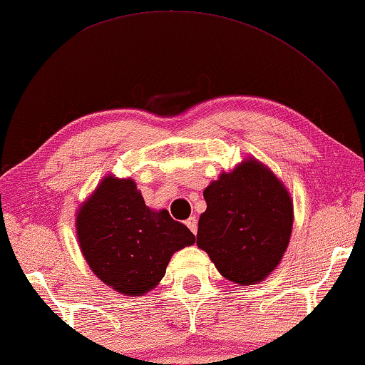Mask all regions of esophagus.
Instances as JSON below:
<instances>
[{"instance_id": "obj_1", "label": "esophagus", "mask_w": 365, "mask_h": 365, "mask_svg": "<svg viewBox=\"0 0 365 365\" xmlns=\"http://www.w3.org/2000/svg\"><path fill=\"white\" fill-rule=\"evenodd\" d=\"M185 223H187V227L190 228V232H192L193 235L197 233V230H198V222H197V218H195V217H190Z\"/></svg>"}]
</instances>
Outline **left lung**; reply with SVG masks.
I'll return each mask as SVG.
<instances>
[{
	"instance_id": "1",
	"label": "left lung",
	"mask_w": 365,
	"mask_h": 365,
	"mask_svg": "<svg viewBox=\"0 0 365 365\" xmlns=\"http://www.w3.org/2000/svg\"><path fill=\"white\" fill-rule=\"evenodd\" d=\"M203 197L198 248L233 283L263 281L289 243L292 203L283 183L259 162L246 160L210 183Z\"/></svg>"
}]
</instances>
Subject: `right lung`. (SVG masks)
<instances>
[{
	"instance_id": "1",
	"label": "right lung",
	"mask_w": 365,
	"mask_h": 365,
	"mask_svg": "<svg viewBox=\"0 0 365 365\" xmlns=\"http://www.w3.org/2000/svg\"><path fill=\"white\" fill-rule=\"evenodd\" d=\"M76 223L91 269L127 296L155 287L172 255L195 243V235L167 210L152 212L147 207L130 178H104L81 207Z\"/></svg>"
}]
</instances>
